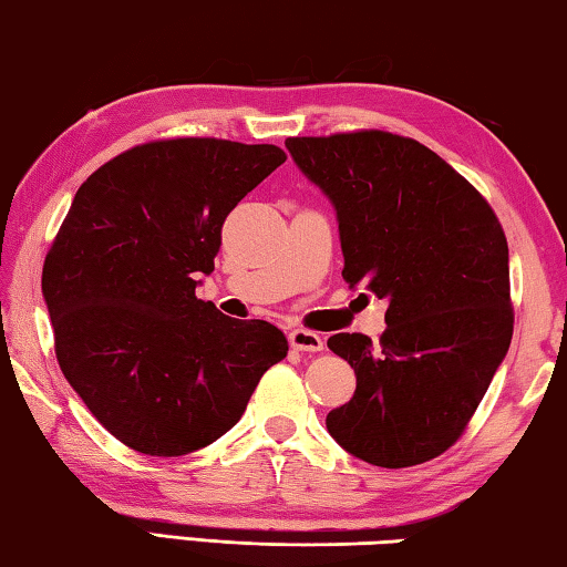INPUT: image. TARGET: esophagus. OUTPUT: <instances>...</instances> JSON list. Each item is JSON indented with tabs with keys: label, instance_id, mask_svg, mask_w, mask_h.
Returning a JSON list of instances; mask_svg holds the SVG:
<instances>
[{
	"label": "esophagus",
	"instance_id": "obj_1",
	"mask_svg": "<svg viewBox=\"0 0 567 567\" xmlns=\"http://www.w3.org/2000/svg\"><path fill=\"white\" fill-rule=\"evenodd\" d=\"M287 340H290V348L300 350V352H320V350H324V340L312 330H292L290 338H287Z\"/></svg>",
	"mask_w": 567,
	"mask_h": 567
}]
</instances>
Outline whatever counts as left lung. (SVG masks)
Segmentation results:
<instances>
[{
	"label": "left lung",
	"mask_w": 567,
	"mask_h": 567,
	"mask_svg": "<svg viewBox=\"0 0 567 567\" xmlns=\"http://www.w3.org/2000/svg\"><path fill=\"white\" fill-rule=\"evenodd\" d=\"M285 147L338 213L344 282L388 300L378 348L360 332L328 340L358 375L330 435L370 465L427 463L465 433L511 348L501 219L417 140L360 130Z\"/></svg>",
	"instance_id": "obj_1"
}]
</instances>
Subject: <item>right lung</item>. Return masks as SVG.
<instances>
[{"label":"right lung","mask_w":567,"mask_h":567,"mask_svg":"<svg viewBox=\"0 0 567 567\" xmlns=\"http://www.w3.org/2000/svg\"><path fill=\"white\" fill-rule=\"evenodd\" d=\"M285 159L275 145L157 140L76 189L42 270L56 362L137 453L215 443L287 354L275 324L233 320L195 295L199 272L215 270L225 217Z\"/></svg>","instance_id":"obj_1"}]
</instances>
